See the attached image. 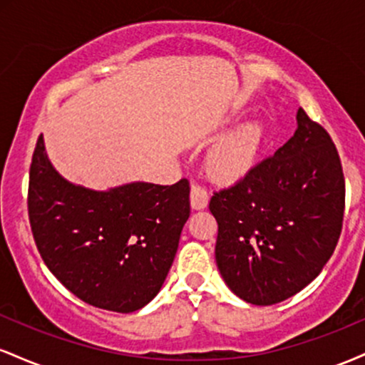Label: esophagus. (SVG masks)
<instances>
[{"mask_svg": "<svg viewBox=\"0 0 365 365\" xmlns=\"http://www.w3.org/2000/svg\"><path fill=\"white\" fill-rule=\"evenodd\" d=\"M207 202H209V195H207L206 188L200 187V185H192V188H190V206H192V209L199 211V209L206 207Z\"/></svg>", "mask_w": 365, "mask_h": 365, "instance_id": "34e87169", "label": "esophagus"}]
</instances>
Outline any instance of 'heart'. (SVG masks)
Returning a JSON list of instances; mask_svg holds the SVG:
<instances>
[{
    "label": "heart",
    "instance_id": "b5f03b06",
    "mask_svg": "<svg viewBox=\"0 0 365 365\" xmlns=\"http://www.w3.org/2000/svg\"><path fill=\"white\" fill-rule=\"evenodd\" d=\"M264 139L259 123H247L217 142L206 158L209 177L216 182L230 183L242 178L254 166Z\"/></svg>",
    "mask_w": 365,
    "mask_h": 365
}]
</instances>
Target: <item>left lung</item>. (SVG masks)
I'll return each mask as SVG.
<instances>
[{"mask_svg":"<svg viewBox=\"0 0 365 365\" xmlns=\"http://www.w3.org/2000/svg\"><path fill=\"white\" fill-rule=\"evenodd\" d=\"M216 264L245 302L273 305L317 278L334 252L345 211V178L329 133L302 108L274 156L215 192Z\"/></svg>","mask_w":365,"mask_h":365,"instance_id":"obj_1","label":"left lung"}]
</instances>
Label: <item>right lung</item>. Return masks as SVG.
<instances>
[{"label":"right lung","mask_w":365,"mask_h":365,"mask_svg":"<svg viewBox=\"0 0 365 365\" xmlns=\"http://www.w3.org/2000/svg\"><path fill=\"white\" fill-rule=\"evenodd\" d=\"M190 187L133 182L110 190L73 185L37 139L29 178V220L49 271L94 307L128 314L161 290L190 216Z\"/></svg>","instance_id":"add662e5"}]
</instances>
